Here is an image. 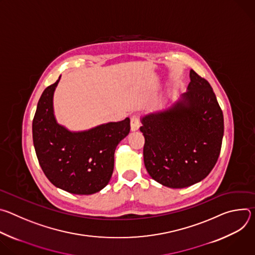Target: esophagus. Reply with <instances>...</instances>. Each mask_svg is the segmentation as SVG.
<instances>
[{
	"label": "esophagus",
	"instance_id": "esophagus-1",
	"mask_svg": "<svg viewBox=\"0 0 255 255\" xmlns=\"http://www.w3.org/2000/svg\"><path fill=\"white\" fill-rule=\"evenodd\" d=\"M140 127V119L137 115H133L131 117V130L137 131Z\"/></svg>",
	"mask_w": 255,
	"mask_h": 255
}]
</instances>
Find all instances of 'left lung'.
Returning a JSON list of instances; mask_svg holds the SVG:
<instances>
[{"mask_svg":"<svg viewBox=\"0 0 255 255\" xmlns=\"http://www.w3.org/2000/svg\"><path fill=\"white\" fill-rule=\"evenodd\" d=\"M190 79L175 103L140 119L145 167L157 183L172 189L195 185L211 172L224 134L223 113L212 87L193 69Z\"/></svg>","mask_w":255,"mask_h":255,"instance_id":"8db88e82","label":"left lung"}]
</instances>
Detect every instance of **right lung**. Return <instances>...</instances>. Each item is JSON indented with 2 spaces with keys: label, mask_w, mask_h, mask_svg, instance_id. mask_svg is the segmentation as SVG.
I'll return each mask as SVG.
<instances>
[{
  "label": "right lung",
  "mask_w": 255,
  "mask_h": 255,
  "mask_svg": "<svg viewBox=\"0 0 255 255\" xmlns=\"http://www.w3.org/2000/svg\"><path fill=\"white\" fill-rule=\"evenodd\" d=\"M60 81L42 93L32 123L34 148L46 177L56 188L76 195H92L110 181L114 153L130 131V119L69 131L57 123L53 95Z\"/></svg>",
  "instance_id": "add662e5"
}]
</instances>
